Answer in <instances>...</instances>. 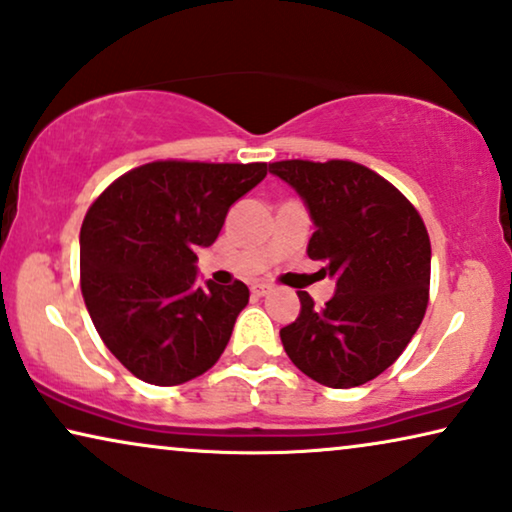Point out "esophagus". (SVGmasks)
<instances>
[{
  "mask_svg": "<svg viewBox=\"0 0 512 512\" xmlns=\"http://www.w3.org/2000/svg\"><path fill=\"white\" fill-rule=\"evenodd\" d=\"M270 289H272L270 284H254L251 286V293H254V296H268Z\"/></svg>",
  "mask_w": 512,
  "mask_h": 512,
  "instance_id": "1",
  "label": "esophagus"
}]
</instances>
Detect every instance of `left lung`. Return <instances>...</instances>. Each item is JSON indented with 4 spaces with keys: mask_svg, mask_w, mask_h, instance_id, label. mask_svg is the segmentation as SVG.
<instances>
[{
    "mask_svg": "<svg viewBox=\"0 0 512 512\" xmlns=\"http://www.w3.org/2000/svg\"><path fill=\"white\" fill-rule=\"evenodd\" d=\"M270 172L305 200L314 221L307 256L335 279L324 307L298 291V319L279 331L286 354L324 387L375 380L408 347L429 303L422 216L394 184L352 160H279Z\"/></svg>",
    "mask_w": 512,
    "mask_h": 512,
    "instance_id": "left-lung-1",
    "label": "left lung"
}]
</instances>
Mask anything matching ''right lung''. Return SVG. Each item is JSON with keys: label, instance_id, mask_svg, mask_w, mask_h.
Returning <instances> with one entry per match:
<instances>
[{"label": "right lung", "instance_id": "obj_1", "mask_svg": "<svg viewBox=\"0 0 512 512\" xmlns=\"http://www.w3.org/2000/svg\"><path fill=\"white\" fill-rule=\"evenodd\" d=\"M265 174V163L156 160L90 205L81 293L102 342L139 380L174 387L219 361L249 289L195 284V249L214 244L230 205Z\"/></svg>", "mask_w": 512, "mask_h": 512}]
</instances>
